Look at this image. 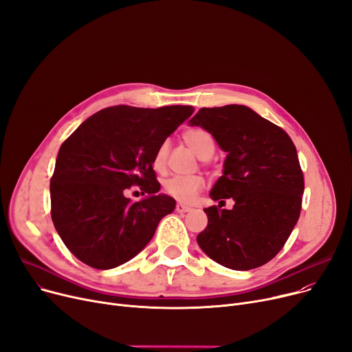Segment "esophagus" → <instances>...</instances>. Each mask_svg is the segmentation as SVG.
I'll return each instance as SVG.
<instances>
[{"mask_svg": "<svg viewBox=\"0 0 352 352\" xmlns=\"http://www.w3.org/2000/svg\"><path fill=\"white\" fill-rule=\"evenodd\" d=\"M175 211H177V212H179V214H182V212H188V211H191V208H190L188 206H184V204H181V202H178V204L175 206Z\"/></svg>", "mask_w": 352, "mask_h": 352, "instance_id": "34e87169", "label": "esophagus"}]
</instances>
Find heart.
<instances>
[{
    "instance_id": "heart-1",
    "label": "heart",
    "mask_w": 352,
    "mask_h": 352,
    "mask_svg": "<svg viewBox=\"0 0 352 352\" xmlns=\"http://www.w3.org/2000/svg\"><path fill=\"white\" fill-rule=\"evenodd\" d=\"M184 141L191 150L202 160H208L215 153V140L211 133H208L204 128H190L182 134ZM168 155V144L162 142L154 154L153 158V166L157 171H162L165 166V160ZM206 188V179L199 175H191V177H179L174 175L164 179L162 182V192L168 195L184 204H190Z\"/></svg>"
}]
</instances>
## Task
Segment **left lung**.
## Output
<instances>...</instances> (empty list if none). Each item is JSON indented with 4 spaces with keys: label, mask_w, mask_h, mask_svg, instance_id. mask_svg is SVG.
I'll return each instance as SVG.
<instances>
[{
    "label": "left lung",
    "mask_w": 352,
    "mask_h": 352,
    "mask_svg": "<svg viewBox=\"0 0 352 352\" xmlns=\"http://www.w3.org/2000/svg\"><path fill=\"white\" fill-rule=\"evenodd\" d=\"M227 153L211 190L219 206L206 208L197 243L211 260L236 271L258 268L281 251L300 218L304 175L289 135L245 105L201 108L190 120ZM231 197V210L220 204Z\"/></svg>",
    "instance_id": "left-lung-1"
}]
</instances>
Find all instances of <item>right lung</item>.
I'll use <instances>...</instances> for the list:
<instances>
[{
  "mask_svg": "<svg viewBox=\"0 0 352 352\" xmlns=\"http://www.w3.org/2000/svg\"><path fill=\"white\" fill-rule=\"evenodd\" d=\"M191 105H117L85 120L61 145L50 182L51 218L65 247L92 268H116L151 241L175 199L158 194L157 148L191 114ZM137 185L148 197L131 203Z\"/></svg>",
  "mask_w": 352,
  "mask_h": 352,
  "instance_id": "right-lung-1",
  "label": "right lung"
}]
</instances>
